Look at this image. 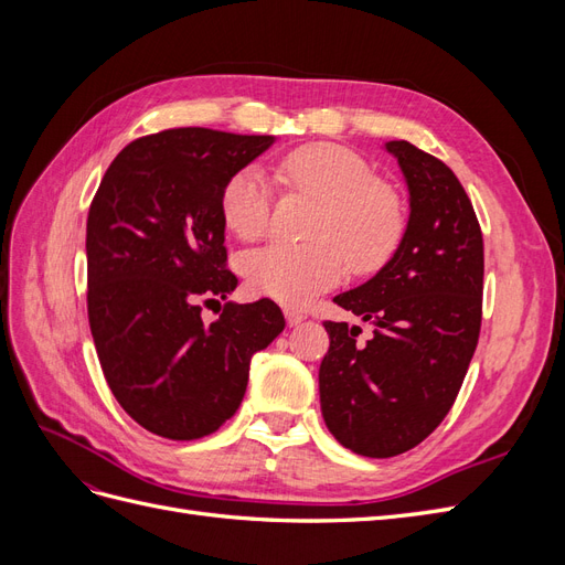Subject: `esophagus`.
Returning a JSON list of instances; mask_svg holds the SVG:
<instances>
[{
  "mask_svg": "<svg viewBox=\"0 0 565 565\" xmlns=\"http://www.w3.org/2000/svg\"><path fill=\"white\" fill-rule=\"evenodd\" d=\"M285 318H287L289 324H292V328H295V324H299L301 320H306V316L301 311H297V309H285Z\"/></svg>",
  "mask_w": 565,
  "mask_h": 565,
  "instance_id": "obj_1",
  "label": "esophagus"
}]
</instances>
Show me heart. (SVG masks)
<instances>
[{"label": "heart", "mask_w": 565, "mask_h": 565, "mask_svg": "<svg viewBox=\"0 0 565 565\" xmlns=\"http://www.w3.org/2000/svg\"><path fill=\"white\" fill-rule=\"evenodd\" d=\"M278 177L320 202L311 228L316 243H273L247 254L245 278L254 292L303 303L337 285L347 262L355 273H370L396 252L405 231L403 200L353 150L301 146L280 160ZM218 204L228 231L256 241L270 221V183L262 169L245 167L226 181Z\"/></svg>", "instance_id": "1"}]
</instances>
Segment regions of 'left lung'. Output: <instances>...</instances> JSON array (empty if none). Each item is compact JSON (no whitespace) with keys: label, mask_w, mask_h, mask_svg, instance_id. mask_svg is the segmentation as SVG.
<instances>
[{"label":"left lung","mask_w":565,"mask_h":565,"mask_svg":"<svg viewBox=\"0 0 565 565\" xmlns=\"http://www.w3.org/2000/svg\"><path fill=\"white\" fill-rule=\"evenodd\" d=\"M409 188V221L391 262L334 297L374 337L324 320L320 407L341 446L396 457L436 431L467 377L483 318V233L452 169L407 141H388Z\"/></svg>","instance_id":"8db88e82"}]
</instances>
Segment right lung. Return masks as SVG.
<instances>
[{
	"label": "right lung",
	"mask_w": 565,
	"mask_h": 565,
	"mask_svg": "<svg viewBox=\"0 0 565 565\" xmlns=\"http://www.w3.org/2000/svg\"><path fill=\"white\" fill-rule=\"evenodd\" d=\"M273 143L204 127L164 129L119 150L87 218V313L100 370L150 434L193 440L241 407L249 361L276 339V301L202 306L237 287L221 191Z\"/></svg>",
	"instance_id": "1"
}]
</instances>
